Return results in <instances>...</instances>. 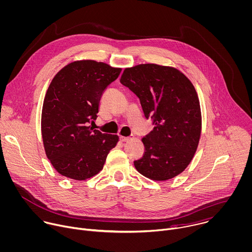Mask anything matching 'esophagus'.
<instances>
[{"instance_id":"1","label":"esophagus","mask_w":252,"mask_h":252,"mask_svg":"<svg viewBox=\"0 0 252 252\" xmlns=\"http://www.w3.org/2000/svg\"><path fill=\"white\" fill-rule=\"evenodd\" d=\"M130 138H131V137H129V136H123V135L120 136V139H121L122 141H128Z\"/></svg>"}]
</instances>
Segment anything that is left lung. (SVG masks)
<instances>
[{"instance_id":"left-lung-1","label":"left lung","mask_w":252,"mask_h":252,"mask_svg":"<svg viewBox=\"0 0 252 252\" xmlns=\"http://www.w3.org/2000/svg\"><path fill=\"white\" fill-rule=\"evenodd\" d=\"M121 83L139 99L153 129L142 138L143 156L136 170L152 180L171 179L191 162L202 127L198 95L190 80L179 70L157 64L126 68Z\"/></svg>"}]
</instances>
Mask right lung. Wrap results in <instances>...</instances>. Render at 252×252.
<instances>
[{"instance_id":"obj_1","label":"right lung","mask_w":252,"mask_h":252,"mask_svg":"<svg viewBox=\"0 0 252 252\" xmlns=\"http://www.w3.org/2000/svg\"><path fill=\"white\" fill-rule=\"evenodd\" d=\"M121 68L94 60L75 61L62 68L46 92L41 133L47 158L58 173L85 180L98 174L119 136L93 129L105 89Z\"/></svg>"}]
</instances>
